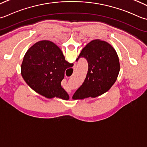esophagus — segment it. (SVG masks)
<instances>
[{
    "label": "esophagus",
    "instance_id": "obj_1",
    "mask_svg": "<svg viewBox=\"0 0 147 147\" xmlns=\"http://www.w3.org/2000/svg\"><path fill=\"white\" fill-rule=\"evenodd\" d=\"M76 66H77L76 65H74V68H76Z\"/></svg>",
    "mask_w": 147,
    "mask_h": 147
}]
</instances>
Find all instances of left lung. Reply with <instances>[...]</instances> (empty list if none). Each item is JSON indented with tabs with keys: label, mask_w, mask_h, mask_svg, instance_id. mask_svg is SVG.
Returning <instances> with one entry per match:
<instances>
[{
	"label": "left lung",
	"mask_w": 147,
	"mask_h": 147,
	"mask_svg": "<svg viewBox=\"0 0 147 147\" xmlns=\"http://www.w3.org/2000/svg\"><path fill=\"white\" fill-rule=\"evenodd\" d=\"M83 57L88 62V71L82 86L73 95L74 100L95 98L111 88L117 79L120 63L114 48L105 41L96 39L82 49L77 59Z\"/></svg>",
	"instance_id": "obj_1"
}]
</instances>
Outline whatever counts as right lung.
<instances>
[{"label": "right lung", "mask_w": 147, "mask_h": 147, "mask_svg": "<svg viewBox=\"0 0 147 147\" xmlns=\"http://www.w3.org/2000/svg\"><path fill=\"white\" fill-rule=\"evenodd\" d=\"M74 64L65 60L58 46L49 40H41L29 48L24 56L21 73L33 90L47 98L68 100L69 96L61 86L65 71Z\"/></svg>", "instance_id": "obj_1"}]
</instances>
